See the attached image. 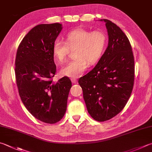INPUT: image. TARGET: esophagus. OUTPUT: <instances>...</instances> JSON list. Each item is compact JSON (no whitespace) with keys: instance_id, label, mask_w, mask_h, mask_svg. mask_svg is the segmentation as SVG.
I'll list each match as a JSON object with an SVG mask.
<instances>
[{"instance_id":"esophagus-1","label":"esophagus","mask_w":152,"mask_h":152,"mask_svg":"<svg viewBox=\"0 0 152 152\" xmlns=\"http://www.w3.org/2000/svg\"><path fill=\"white\" fill-rule=\"evenodd\" d=\"M71 82H72V83H74V84H75V83H77V79H74V78L71 79Z\"/></svg>"}]
</instances>
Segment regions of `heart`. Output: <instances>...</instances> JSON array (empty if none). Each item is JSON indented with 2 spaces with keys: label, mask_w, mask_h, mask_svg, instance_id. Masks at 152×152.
I'll return each instance as SVG.
<instances>
[{
  "label": "heart",
  "mask_w": 152,
  "mask_h": 152,
  "mask_svg": "<svg viewBox=\"0 0 152 152\" xmlns=\"http://www.w3.org/2000/svg\"><path fill=\"white\" fill-rule=\"evenodd\" d=\"M107 38L101 31L77 28L69 31L65 36V42L56 40L52 46V53L59 64L66 61L69 48H75L73 59L63 67L60 73L63 76L79 77L88 66V62L93 64L98 61L104 52Z\"/></svg>",
  "instance_id": "obj_1"
}]
</instances>
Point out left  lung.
Returning a JSON list of instances; mask_svg holds the SVG:
<instances>
[{
    "label": "left lung",
    "mask_w": 152,
    "mask_h": 152,
    "mask_svg": "<svg viewBox=\"0 0 152 152\" xmlns=\"http://www.w3.org/2000/svg\"><path fill=\"white\" fill-rule=\"evenodd\" d=\"M106 24L108 44L96 66L79 79L88 113L95 121H108L121 113L129 99L134 81L130 43L118 26Z\"/></svg>",
    "instance_id": "1"
}]
</instances>
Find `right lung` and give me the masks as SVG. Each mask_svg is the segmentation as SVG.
<instances>
[{"instance_id": "add662e5", "label": "right lung", "mask_w": 152, "mask_h": 152, "mask_svg": "<svg viewBox=\"0 0 152 152\" xmlns=\"http://www.w3.org/2000/svg\"><path fill=\"white\" fill-rule=\"evenodd\" d=\"M59 23L39 24L22 40L16 52L15 75L20 99L36 118L48 124L61 121L67 110L71 81L64 77L57 83L52 46L61 32Z\"/></svg>"}]
</instances>
